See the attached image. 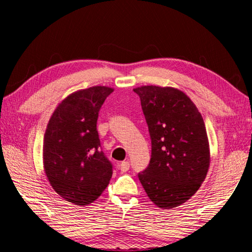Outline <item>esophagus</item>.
I'll return each instance as SVG.
<instances>
[{
	"mask_svg": "<svg viewBox=\"0 0 252 252\" xmlns=\"http://www.w3.org/2000/svg\"><path fill=\"white\" fill-rule=\"evenodd\" d=\"M119 168H120V170H121L122 172H126L127 170H129V168H130L129 161H123V162H121V163L119 164Z\"/></svg>",
	"mask_w": 252,
	"mask_h": 252,
	"instance_id": "esophagus-1",
	"label": "esophagus"
}]
</instances>
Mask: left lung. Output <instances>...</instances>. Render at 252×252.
<instances>
[{"label": "left lung", "instance_id": "left-lung-1", "mask_svg": "<svg viewBox=\"0 0 252 252\" xmlns=\"http://www.w3.org/2000/svg\"><path fill=\"white\" fill-rule=\"evenodd\" d=\"M133 91L141 100L151 138L150 163L139 180L156 206H181L197 192L210 164L201 113L178 89L143 85Z\"/></svg>", "mask_w": 252, "mask_h": 252}]
</instances>
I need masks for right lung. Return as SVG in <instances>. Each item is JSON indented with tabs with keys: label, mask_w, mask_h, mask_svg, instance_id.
<instances>
[{
	"label": "right lung",
	"mask_w": 252,
	"mask_h": 252,
	"mask_svg": "<svg viewBox=\"0 0 252 252\" xmlns=\"http://www.w3.org/2000/svg\"><path fill=\"white\" fill-rule=\"evenodd\" d=\"M112 88L91 87L67 95L51 117L43 140V165L51 187L76 206L100 197L112 177L96 130L102 104Z\"/></svg>",
	"instance_id": "obj_1"
}]
</instances>
